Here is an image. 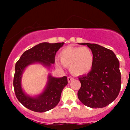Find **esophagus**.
Masks as SVG:
<instances>
[{"label": "esophagus", "mask_w": 130, "mask_h": 130, "mask_svg": "<svg viewBox=\"0 0 130 130\" xmlns=\"http://www.w3.org/2000/svg\"><path fill=\"white\" fill-rule=\"evenodd\" d=\"M73 79H74L73 77H71V76H70V77H67V80H68L69 83H70V82L72 81V80H73Z\"/></svg>", "instance_id": "34e87169"}]
</instances>
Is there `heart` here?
I'll use <instances>...</instances> for the list:
<instances>
[{
	"label": "heart",
	"mask_w": 130,
	"mask_h": 130,
	"mask_svg": "<svg viewBox=\"0 0 130 130\" xmlns=\"http://www.w3.org/2000/svg\"><path fill=\"white\" fill-rule=\"evenodd\" d=\"M59 59L62 65L69 67V71L76 76L87 74L91 71L94 65V57L92 52L87 47H65L59 53ZM56 65L61 63L57 60Z\"/></svg>",
	"instance_id": "1"
}]
</instances>
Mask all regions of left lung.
<instances>
[{
	"label": "left lung",
	"instance_id": "8db88e82",
	"mask_svg": "<svg viewBox=\"0 0 130 130\" xmlns=\"http://www.w3.org/2000/svg\"><path fill=\"white\" fill-rule=\"evenodd\" d=\"M91 50L94 57L92 69L79 77L81 87L77 95L88 107L106 106L118 96L121 88L120 63L112 50L96 43H81Z\"/></svg>",
	"mask_w": 130,
	"mask_h": 130
}]
</instances>
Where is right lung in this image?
Listing matches in <instances>:
<instances>
[{"label":"right lung","instance_id":"obj_1","mask_svg":"<svg viewBox=\"0 0 130 130\" xmlns=\"http://www.w3.org/2000/svg\"><path fill=\"white\" fill-rule=\"evenodd\" d=\"M64 43H40L23 53L15 65L13 85L16 98L26 108L37 112H44L55 107L61 99L62 90L67 85V77H53L47 75V81L45 89L40 94L32 96L24 91L22 87V77L26 68L32 64H40L50 69L55 63L57 52Z\"/></svg>","mask_w":130,"mask_h":130}]
</instances>
